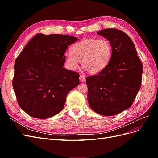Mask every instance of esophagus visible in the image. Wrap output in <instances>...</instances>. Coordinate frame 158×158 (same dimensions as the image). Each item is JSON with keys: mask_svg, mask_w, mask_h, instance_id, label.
I'll use <instances>...</instances> for the list:
<instances>
[{"mask_svg": "<svg viewBox=\"0 0 158 158\" xmlns=\"http://www.w3.org/2000/svg\"><path fill=\"white\" fill-rule=\"evenodd\" d=\"M85 80V77L84 75H80V82H84Z\"/></svg>", "mask_w": 158, "mask_h": 158, "instance_id": "obj_1", "label": "esophagus"}]
</instances>
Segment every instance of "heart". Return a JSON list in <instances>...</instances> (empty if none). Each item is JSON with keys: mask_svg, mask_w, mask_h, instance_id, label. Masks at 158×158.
Segmentation results:
<instances>
[{"mask_svg": "<svg viewBox=\"0 0 158 158\" xmlns=\"http://www.w3.org/2000/svg\"><path fill=\"white\" fill-rule=\"evenodd\" d=\"M71 51L64 54L65 63L69 69L76 70L81 61L82 67L88 73L97 74L108 66L113 48L107 39L85 38L72 46Z\"/></svg>", "mask_w": 158, "mask_h": 158, "instance_id": "1", "label": "heart"}]
</instances>
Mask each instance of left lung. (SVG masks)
<instances>
[{"label": "left lung", "mask_w": 158, "mask_h": 158, "mask_svg": "<svg viewBox=\"0 0 158 158\" xmlns=\"http://www.w3.org/2000/svg\"><path fill=\"white\" fill-rule=\"evenodd\" d=\"M97 33L111 42L113 52L107 67L85 80L88 101L95 113L113 116L132 105L140 88L143 67L135 44L125 32L105 29Z\"/></svg>", "instance_id": "left-lung-1"}]
</instances>
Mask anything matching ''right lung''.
I'll return each mask as SVG.
<instances>
[{
	"label": "right lung",
	"mask_w": 158,
	"mask_h": 158,
	"mask_svg": "<svg viewBox=\"0 0 158 158\" xmlns=\"http://www.w3.org/2000/svg\"><path fill=\"white\" fill-rule=\"evenodd\" d=\"M73 36L38 33L14 63L12 86L19 106L30 116L45 119L63 110L66 95L79 85V74L63 68Z\"/></svg>",
	"instance_id": "1"
}]
</instances>
